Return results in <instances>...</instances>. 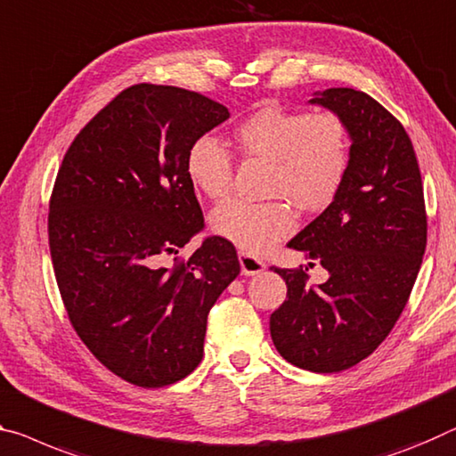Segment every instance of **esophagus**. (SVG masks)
I'll use <instances>...</instances> for the list:
<instances>
[{
  "instance_id": "34e87169",
  "label": "esophagus",
  "mask_w": 456,
  "mask_h": 456,
  "mask_svg": "<svg viewBox=\"0 0 456 456\" xmlns=\"http://www.w3.org/2000/svg\"><path fill=\"white\" fill-rule=\"evenodd\" d=\"M240 264L243 276H256V273H262L265 270V264L262 259H257L251 254H245V251H240Z\"/></svg>"
}]
</instances>
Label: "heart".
Listing matches in <instances>:
<instances>
[{
    "label": "heart",
    "mask_w": 456,
    "mask_h": 456,
    "mask_svg": "<svg viewBox=\"0 0 456 456\" xmlns=\"http://www.w3.org/2000/svg\"><path fill=\"white\" fill-rule=\"evenodd\" d=\"M243 156L272 162L267 192L288 197L300 208L327 207L341 189L349 168V135L337 113H308L264 107L235 129ZM186 176L208 199L227 197L233 184L229 150L211 135H202L186 151ZM216 235L245 254H262L296 227L288 200H229L211 216Z\"/></svg>",
    "instance_id": "1"
}]
</instances>
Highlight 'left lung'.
<instances>
[{
    "mask_svg": "<svg viewBox=\"0 0 456 456\" xmlns=\"http://www.w3.org/2000/svg\"><path fill=\"white\" fill-rule=\"evenodd\" d=\"M310 103L345 121L349 168L330 205L288 243L319 259L329 280L308 286L302 267H273L288 294L270 316V332L292 365L335 373L370 357L400 319L428 225L420 168L400 121L349 86L314 93Z\"/></svg>",
    "mask_w": 456,
    "mask_h": 456,
    "instance_id": "left-lung-1",
    "label": "left lung"
}]
</instances>
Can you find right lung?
<instances>
[{
    "label": "right lung",
    "mask_w": 456,
    "mask_h": 456,
    "mask_svg": "<svg viewBox=\"0 0 456 456\" xmlns=\"http://www.w3.org/2000/svg\"><path fill=\"white\" fill-rule=\"evenodd\" d=\"M227 118L200 93L134 85L78 132L56 175L48 243L64 308L86 349L134 386L194 371L208 310L240 276L223 237L176 257L205 227L186 151Z\"/></svg>",
    "instance_id": "1"
}]
</instances>
